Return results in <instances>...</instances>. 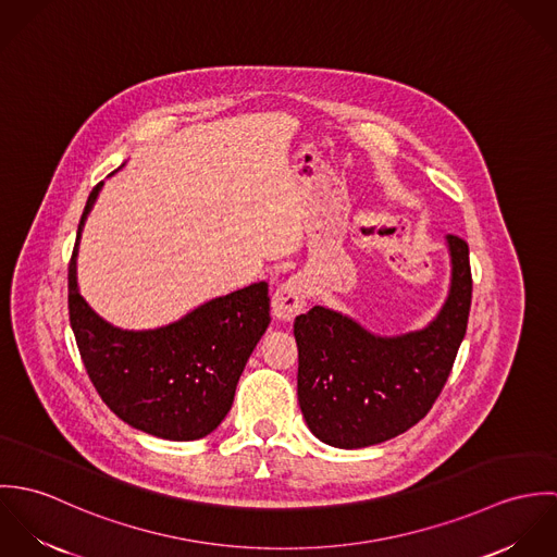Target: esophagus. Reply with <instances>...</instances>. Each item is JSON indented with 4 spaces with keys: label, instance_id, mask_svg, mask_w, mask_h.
Wrapping results in <instances>:
<instances>
[{
    "label": "esophagus",
    "instance_id": "esophagus-1",
    "mask_svg": "<svg viewBox=\"0 0 557 557\" xmlns=\"http://www.w3.org/2000/svg\"><path fill=\"white\" fill-rule=\"evenodd\" d=\"M307 305V283L298 276L281 283L272 296V313L281 321H292Z\"/></svg>",
    "mask_w": 557,
    "mask_h": 557
}]
</instances>
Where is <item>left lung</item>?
<instances>
[{"mask_svg": "<svg viewBox=\"0 0 557 557\" xmlns=\"http://www.w3.org/2000/svg\"><path fill=\"white\" fill-rule=\"evenodd\" d=\"M446 246L448 296L420 330L382 336L325 307L294 321L298 403L323 444L354 450L393 440L422 420L440 397L472 305L468 242L446 236Z\"/></svg>", "mask_w": 557, "mask_h": 557, "instance_id": "obj_1", "label": "left lung"}]
</instances>
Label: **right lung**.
Masks as SVG:
<instances>
[{
    "label": "right lung",
    "instance_id": "add662e5",
    "mask_svg": "<svg viewBox=\"0 0 557 557\" xmlns=\"http://www.w3.org/2000/svg\"><path fill=\"white\" fill-rule=\"evenodd\" d=\"M102 184L87 197L69 265V313L85 371L126 424L171 442L206 437L232 409L246 360L270 323L268 283L214 298L154 330L115 327L77 285L81 232Z\"/></svg>",
    "mask_w": 557,
    "mask_h": 557
}]
</instances>
